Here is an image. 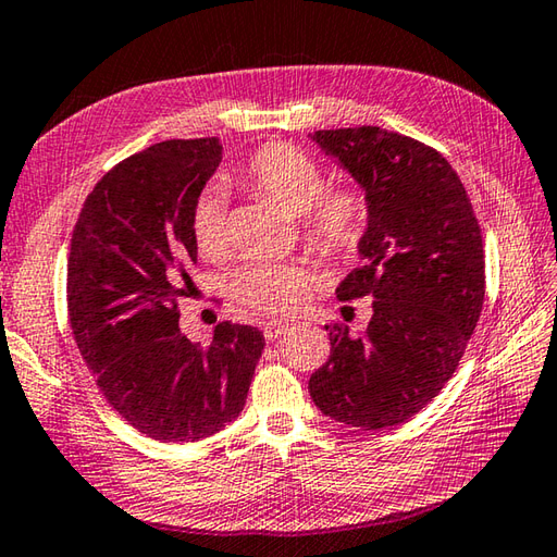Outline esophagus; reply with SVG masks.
I'll use <instances>...</instances> for the list:
<instances>
[{
    "mask_svg": "<svg viewBox=\"0 0 557 557\" xmlns=\"http://www.w3.org/2000/svg\"><path fill=\"white\" fill-rule=\"evenodd\" d=\"M286 330H288V322L271 320V322L264 324V337H267L269 342H274V339L281 337V334H286Z\"/></svg>",
    "mask_w": 557,
    "mask_h": 557,
    "instance_id": "34e87169",
    "label": "esophagus"
}]
</instances>
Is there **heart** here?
Segmentation results:
<instances>
[{
	"instance_id": "obj_1",
	"label": "heart",
	"mask_w": 557,
	"mask_h": 557,
	"mask_svg": "<svg viewBox=\"0 0 557 557\" xmlns=\"http://www.w3.org/2000/svg\"><path fill=\"white\" fill-rule=\"evenodd\" d=\"M239 186L298 215L302 237L322 259H354L371 227V201L359 184L327 186L322 164L288 143H267L235 172ZM188 235L198 255L218 259L227 249L225 198L215 188L198 194L188 208ZM233 293L243 306L286 314L310 293L308 271L298 264L251 261L233 276Z\"/></svg>"
}]
</instances>
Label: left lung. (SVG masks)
<instances>
[{
    "mask_svg": "<svg viewBox=\"0 0 557 557\" xmlns=\"http://www.w3.org/2000/svg\"><path fill=\"white\" fill-rule=\"evenodd\" d=\"M371 201L361 267L339 300L373 298L361 337L332 322L310 397L337 422L385 429L414 417L456 373L485 302V249L463 182L442 152L377 125L314 131Z\"/></svg>",
    "mask_w": 557,
    "mask_h": 557,
    "instance_id": "1",
    "label": "left lung"
}]
</instances>
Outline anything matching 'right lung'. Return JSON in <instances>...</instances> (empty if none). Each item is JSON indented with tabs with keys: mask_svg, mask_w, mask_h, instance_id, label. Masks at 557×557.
I'll list each match as a JSON object with an SVG mask.
<instances>
[{
	"mask_svg": "<svg viewBox=\"0 0 557 557\" xmlns=\"http://www.w3.org/2000/svg\"><path fill=\"white\" fill-rule=\"evenodd\" d=\"M218 138L125 157L84 201L67 255V318L101 395L154 442H201L243 412L264 334L220 322L208 346L180 330L196 247L188 208L223 160Z\"/></svg>",
	"mask_w": 557,
	"mask_h": 557,
	"instance_id": "1",
	"label": "right lung"
}]
</instances>
